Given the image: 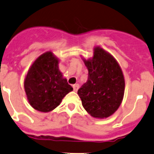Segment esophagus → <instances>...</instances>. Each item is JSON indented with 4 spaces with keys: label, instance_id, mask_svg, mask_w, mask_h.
I'll return each mask as SVG.
<instances>
[{
    "label": "esophagus",
    "instance_id": "1",
    "mask_svg": "<svg viewBox=\"0 0 154 154\" xmlns=\"http://www.w3.org/2000/svg\"><path fill=\"white\" fill-rule=\"evenodd\" d=\"M79 85L78 84L73 85H72L73 90H74L75 91H78V89H79Z\"/></svg>",
    "mask_w": 154,
    "mask_h": 154
}]
</instances>
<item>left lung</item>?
<instances>
[{
  "label": "left lung",
  "instance_id": "8db88e82",
  "mask_svg": "<svg viewBox=\"0 0 154 154\" xmlns=\"http://www.w3.org/2000/svg\"><path fill=\"white\" fill-rule=\"evenodd\" d=\"M88 70V82L78 94L88 113L106 119L118 109L123 100L125 79L116 60L100 46L94 48L91 58H82Z\"/></svg>",
  "mask_w": 154,
  "mask_h": 154
}]
</instances>
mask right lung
<instances>
[{
  "label": "right lung",
  "instance_id": "right-lung-1",
  "mask_svg": "<svg viewBox=\"0 0 154 154\" xmlns=\"http://www.w3.org/2000/svg\"><path fill=\"white\" fill-rule=\"evenodd\" d=\"M59 61L53 52L47 51L36 58L26 73L25 92L29 103L36 110H54L73 90L60 70Z\"/></svg>",
  "mask_w": 154,
  "mask_h": 154
}]
</instances>
